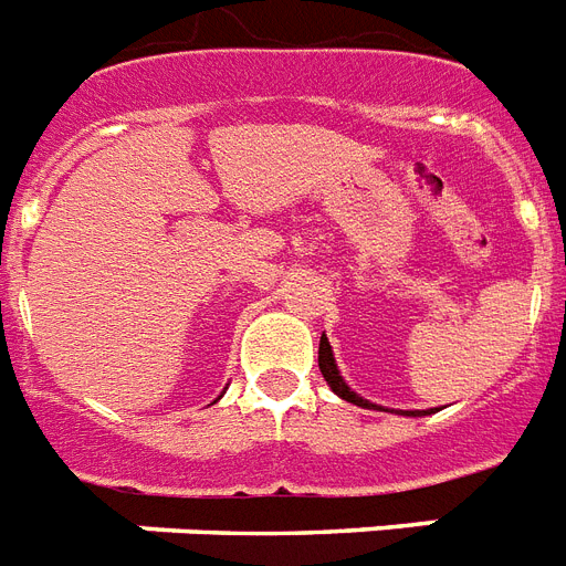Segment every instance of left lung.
I'll use <instances>...</instances> for the list:
<instances>
[{
	"label": "left lung",
	"mask_w": 566,
	"mask_h": 566,
	"mask_svg": "<svg viewBox=\"0 0 566 566\" xmlns=\"http://www.w3.org/2000/svg\"><path fill=\"white\" fill-rule=\"evenodd\" d=\"M318 368L321 374H324V379H327V386L336 391L342 400H347V403H354V406H361V409H377L374 403H368V400H361L356 391H350L347 388V382L342 379V374H338V365L336 359H333V347H329L327 336H321V345H318ZM409 415H432V409L427 411H409Z\"/></svg>",
	"instance_id": "1"
}]
</instances>
